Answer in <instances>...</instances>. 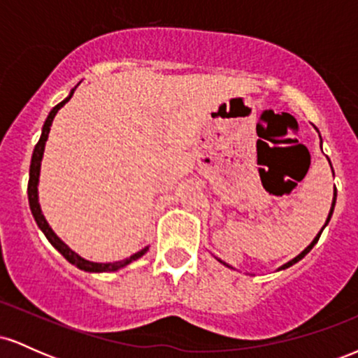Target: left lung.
I'll list each match as a JSON object with an SVG mask.
<instances>
[{
  "label": "left lung",
  "instance_id": "8db88e82",
  "mask_svg": "<svg viewBox=\"0 0 358 358\" xmlns=\"http://www.w3.org/2000/svg\"><path fill=\"white\" fill-rule=\"evenodd\" d=\"M315 129H316V127H315ZM316 131H318V129H316ZM318 134H320V133H318ZM320 138H322V136H320ZM328 162H330V159H328ZM330 166H331V163H330ZM331 171H334V168H331ZM334 175H335V173H334ZM335 202H336V188H335V190H334V200H331V208H330V212H328L327 222H324V225H323V227H322V231H320L318 234H316V237H315V239H313V241H311V244H310V245H308V248H306L305 250H301V252H299V254H298V256H296V257H294V259H291V261H289V262H286V264H282V266H281V268H279L278 271H281V269H286V268H289V266L296 264V262H298V261H301V259H303V257H305V256H306V254H308V252H310V250H311V249H313V245L316 244V242H318V239H320V236H322L323 229H324V227H327V225H328V222H330V219H331V213H334V208H335ZM215 259H217V261H219V262H222V264H224V266H227V268H231V269H234V268H232V266H229V264H227V262H224V261H222V259H219V257H215Z\"/></svg>",
  "mask_w": 358,
  "mask_h": 358
}]
</instances>
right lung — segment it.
Returning <instances> with one entry per match:
<instances>
[{"label":"right lung","mask_w":358,"mask_h":358,"mask_svg":"<svg viewBox=\"0 0 358 358\" xmlns=\"http://www.w3.org/2000/svg\"><path fill=\"white\" fill-rule=\"evenodd\" d=\"M77 85H79V84H77ZM77 85L71 90V94H69V96L65 97V99L62 101L60 104H57L55 108H53L50 113H48L47 119H45V124L42 127V136H40L38 143H36V146L34 150V155H31L30 180H28V202H30V210H31V213H34V219L36 222V225L40 227V231L45 234V237H47L48 242H50L53 248L59 250L62 256L67 259L71 264L77 266V268L82 269V271H87V273H113V271L124 268V266L131 264V262L136 261V259L145 256L150 248L146 245L145 249L138 250V252L133 254V256L122 259V261H116V262H92V261H87V259H84L82 256H79L77 252H73V250L69 248V245L65 244V242L62 241L55 232L52 231V227L48 225V222H47V219H45V215L42 213V208H40V203H38V180H40V166H42V158H43V151H45V143H47V139H48V133H50V126L53 122V117H55V114L59 113L60 108H64V106L67 104L69 101H71V97L73 96V90L77 89Z\"/></svg>","instance_id":"add662e5"}]
</instances>
